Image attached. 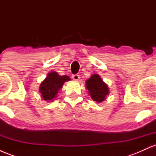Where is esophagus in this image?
Instances as JSON below:
<instances>
[{"label": "esophagus", "mask_w": 156, "mask_h": 156, "mask_svg": "<svg viewBox=\"0 0 156 156\" xmlns=\"http://www.w3.org/2000/svg\"><path fill=\"white\" fill-rule=\"evenodd\" d=\"M73 79L74 80H78L80 79V77H79V76H78V75H73Z\"/></svg>", "instance_id": "obj_1"}]
</instances>
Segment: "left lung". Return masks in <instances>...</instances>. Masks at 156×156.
<instances>
[{
    "label": "left lung",
    "instance_id": "8db88e82",
    "mask_svg": "<svg viewBox=\"0 0 156 156\" xmlns=\"http://www.w3.org/2000/svg\"><path fill=\"white\" fill-rule=\"evenodd\" d=\"M86 88L91 98L97 103L104 101L109 94V88L98 74H93L86 80Z\"/></svg>",
    "mask_w": 156,
    "mask_h": 156
}]
</instances>
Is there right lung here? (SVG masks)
<instances>
[{
    "instance_id": "add662e5",
    "label": "right lung",
    "mask_w": 156,
    "mask_h": 156,
    "mask_svg": "<svg viewBox=\"0 0 156 156\" xmlns=\"http://www.w3.org/2000/svg\"><path fill=\"white\" fill-rule=\"evenodd\" d=\"M67 76H59L56 72H50L43 81L41 82L39 91L44 101H53L65 82L70 80Z\"/></svg>"
}]
</instances>
